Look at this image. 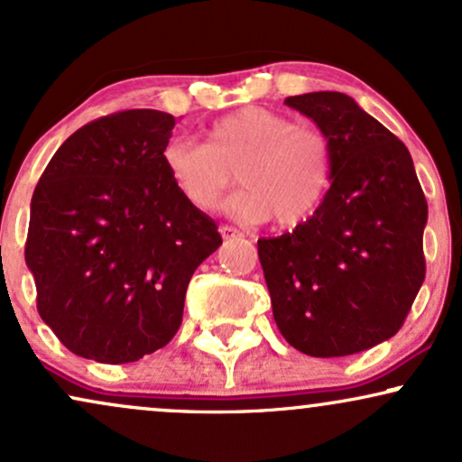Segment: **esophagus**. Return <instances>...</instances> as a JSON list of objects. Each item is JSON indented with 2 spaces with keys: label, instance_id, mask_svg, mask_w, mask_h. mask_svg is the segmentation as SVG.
I'll use <instances>...</instances> for the list:
<instances>
[{
  "label": "esophagus",
  "instance_id": "esophagus-1",
  "mask_svg": "<svg viewBox=\"0 0 462 462\" xmlns=\"http://www.w3.org/2000/svg\"><path fill=\"white\" fill-rule=\"evenodd\" d=\"M220 236L225 237V240H236V237H242V233L236 229V226H229V225H222L220 226Z\"/></svg>",
  "mask_w": 462,
  "mask_h": 462
}]
</instances>
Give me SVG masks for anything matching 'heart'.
I'll return each mask as SVG.
<instances>
[{
    "mask_svg": "<svg viewBox=\"0 0 462 462\" xmlns=\"http://www.w3.org/2000/svg\"><path fill=\"white\" fill-rule=\"evenodd\" d=\"M169 178L192 208L212 212L233 181L244 184L229 208L248 222L304 225L328 195L332 150L319 130L282 113L246 106L216 119L205 143L173 139L162 152Z\"/></svg>",
    "mask_w": 462,
    "mask_h": 462,
    "instance_id": "heart-1",
    "label": "heart"
}]
</instances>
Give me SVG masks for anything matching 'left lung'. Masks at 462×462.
I'll return each instance as SVG.
<instances>
[{
	"label": "left lung",
	"mask_w": 462,
	"mask_h": 462,
	"mask_svg": "<svg viewBox=\"0 0 462 462\" xmlns=\"http://www.w3.org/2000/svg\"><path fill=\"white\" fill-rule=\"evenodd\" d=\"M332 150V186L304 225L261 237L272 310L289 345L340 357L402 328L426 276L429 205L411 153L351 96H289Z\"/></svg>",
	"instance_id": "8db88e82"
}]
</instances>
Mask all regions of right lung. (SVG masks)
I'll return each instance as SVG.
<instances>
[{
  "instance_id": "right-lung-1",
  "label": "right lung",
  "mask_w": 462,
  "mask_h": 462,
  "mask_svg": "<svg viewBox=\"0 0 462 462\" xmlns=\"http://www.w3.org/2000/svg\"><path fill=\"white\" fill-rule=\"evenodd\" d=\"M175 117L111 113L68 136L32 197L25 263L40 317L100 364L150 356L181 326L188 282L222 244L162 162Z\"/></svg>"
}]
</instances>
